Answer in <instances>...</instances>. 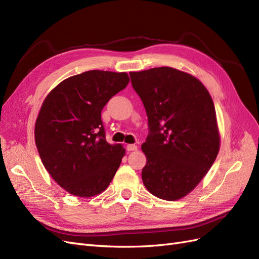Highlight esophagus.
I'll list each match as a JSON object with an SVG mask.
<instances>
[{
  "mask_svg": "<svg viewBox=\"0 0 259 259\" xmlns=\"http://www.w3.org/2000/svg\"><path fill=\"white\" fill-rule=\"evenodd\" d=\"M126 149H127V151H136L138 147L136 145H127Z\"/></svg>",
  "mask_w": 259,
  "mask_h": 259,
  "instance_id": "1",
  "label": "esophagus"
}]
</instances>
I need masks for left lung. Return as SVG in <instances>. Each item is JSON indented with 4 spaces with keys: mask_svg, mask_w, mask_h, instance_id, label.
<instances>
[{
    "mask_svg": "<svg viewBox=\"0 0 259 259\" xmlns=\"http://www.w3.org/2000/svg\"><path fill=\"white\" fill-rule=\"evenodd\" d=\"M130 75L150 128L142 145L143 183L156 198L182 199L207 174L221 147L213 99L199 79L170 67Z\"/></svg>",
    "mask_w": 259,
    "mask_h": 259,
    "instance_id": "obj_1",
    "label": "left lung"
}]
</instances>
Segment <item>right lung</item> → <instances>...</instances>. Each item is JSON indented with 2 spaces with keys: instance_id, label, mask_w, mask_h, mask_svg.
<instances>
[{
  "instance_id": "add662e5",
  "label": "right lung",
  "mask_w": 259,
  "mask_h": 259,
  "mask_svg": "<svg viewBox=\"0 0 259 259\" xmlns=\"http://www.w3.org/2000/svg\"><path fill=\"white\" fill-rule=\"evenodd\" d=\"M126 72L91 70L54 88L38 111L34 139L46 170L61 188L91 198L110 185L125 148L105 137L101 110L126 88Z\"/></svg>"
}]
</instances>
